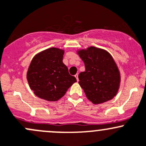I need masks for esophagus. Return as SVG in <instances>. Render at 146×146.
<instances>
[{
  "instance_id": "esophagus-1",
  "label": "esophagus",
  "mask_w": 146,
  "mask_h": 146,
  "mask_svg": "<svg viewBox=\"0 0 146 146\" xmlns=\"http://www.w3.org/2000/svg\"><path fill=\"white\" fill-rule=\"evenodd\" d=\"M75 77H76V80H77V82H78V81H79V78H78V74H76L75 75Z\"/></svg>"
}]
</instances>
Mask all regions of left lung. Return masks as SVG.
Listing matches in <instances>:
<instances>
[{"label": "left lung", "mask_w": 146, "mask_h": 146, "mask_svg": "<svg viewBox=\"0 0 146 146\" xmlns=\"http://www.w3.org/2000/svg\"><path fill=\"white\" fill-rule=\"evenodd\" d=\"M85 71L79 74V84L87 98L94 104L111 100L116 96L120 82L119 72L112 57L96 47L79 51Z\"/></svg>", "instance_id": "left-lung-1"}]
</instances>
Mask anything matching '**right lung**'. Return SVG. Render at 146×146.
<instances>
[{
  "label": "right lung",
  "mask_w": 146,
  "mask_h": 146,
  "mask_svg": "<svg viewBox=\"0 0 146 146\" xmlns=\"http://www.w3.org/2000/svg\"><path fill=\"white\" fill-rule=\"evenodd\" d=\"M63 55L64 50L50 48L33 58L27 78L36 96L48 101H56L76 82L62 62Z\"/></svg>",
  "instance_id": "add662e5"
}]
</instances>
